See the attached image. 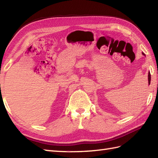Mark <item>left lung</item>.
Listing matches in <instances>:
<instances>
[{
  "mask_svg": "<svg viewBox=\"0 0 158 158\" xmlns=\"http://www.w3.org/2000/svg\"><path fill=\"white\" fill-rule=\"evenodd\" d=\"M143 53L144 56H145V53ZM148 82H149V85H150V83H151V74H150L149 72V74H148Z\"/></svg>",
  "mask_w": 158,
  "mask_h": 158,
  "instance_id": "left-lung-1",
  "label": "left lung"
}]
</instances>
